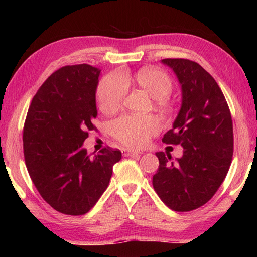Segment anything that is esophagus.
I'll return each mask as SVG.
<instances>
[{"label":"esophagus","mask_w":257,"mask_h":257,"mask_svg":"<svg viewBox=\"0 0 257 257\" xmlns=\"http://www.w3.org/2000/svg\"><path fill=\"white\" fill-rule=\"evenodd\" d=\"M122 154H123V156H137V155H141L142 152L129 150V149H123Z\"/></svg>","instance_id":"obj_1"}]
</instances>
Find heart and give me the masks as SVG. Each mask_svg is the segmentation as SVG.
Here are the masks:
<instances>
[{
	"label": "heart",
	"mask_w": 257,
	"mask_h": 257,
	"mask_svg": "<svg viewBox=\"0 0 257 257\" xmlns=\"http://www.w3.org/2000/svg\"><path fill=\"white\" fill-rule=\"evenodd\" d=\"M135 81L152 97L163 99L172 92V80L167 73L154 68H144L134 77L112 72L103 78L97 87L99 108L105 113L118 110L127 94L128 84ZM160 129L155 116L122 115L111 123V132L118 141L128 146H143Z\"/></svg>",
	"instance_id": "heart-1"
}]
</instances>
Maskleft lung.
<instances>
[{
	"label": "left lung",
	"instance_id": "1",
	"mask_svg": "<svg viewBox=\"0 0 257 257\" xmlns=\"http://www.w3.org/2000/svg\"><path fill=\"white\" fill-rule=\"evenodd\" d=\"M181 86V107L165 144L181 145L175 162L158 152L153 187L165 205L177 212L201 207L214 196L231 164L233 129L222 90L210 73L187 59H163Z\"/></svg>",
	"mask_w": 257,
	"mask_h": 257
}]
</instances>
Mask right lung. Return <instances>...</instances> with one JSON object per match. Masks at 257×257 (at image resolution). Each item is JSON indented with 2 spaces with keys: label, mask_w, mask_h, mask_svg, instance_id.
Instances as JSON below:
<instances>
[{
  "label": "right lung",
  "mask_w": 257,
  "mask_h": 257,
  "mask_svg": "<svg viewBox=\"0 0 257 257\" xmlns=\"http://www.w3.org/2000/svg\"><path fill=\"white\" fill-rule=\"evenodd\" d=\"M101 70L89 64L52 73L35 95L24 127V155L43 199L60 213L82 215L107 188L121 152L105 147L93 158L82 147L95 130Z\"/></svg>",
  "instance_id": "add662e5"
}]
</instances>
